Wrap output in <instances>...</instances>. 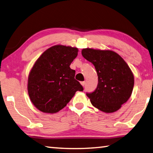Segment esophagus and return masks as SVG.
Returning a JSON list of instances; mask_svg holds the SVG:
<instances>
[{
    "label": "esophagus",
    "mask_w": 153,
    "mask_h": 153,
    "mask_svg": "<svg viewBox=\"0 0 153 153\" xmlns=\"http://www.w3.org/2000/svg\"><path fill=\"white\" fill-rule=\"evenodd\" d=\"M81 84H82V86H84L85 84V82H81Z\"/></svg>",
    "instance_id": "esophagus-1"
}]
</instances>
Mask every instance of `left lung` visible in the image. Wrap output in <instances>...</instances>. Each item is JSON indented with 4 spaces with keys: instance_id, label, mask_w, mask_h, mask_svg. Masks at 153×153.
<instances>
[{
    "instance_id": "obj_1",
    "label": "left lung",
    "mask_w": 153,
    "mask_h": 153,
    "mask_svg": "<svg viewBox=\"0 0 153 153\" xmlns=\"http://www.w3.org/2000/svg\"><path fill=\"white\" fill-rule=\"evenodd\" d=\"M82 54L94 64L98 76L97 88L86 94L91 104L105 113L120 109L131 97L134 86V76L127 63L111 50L84 48Z\"/></svg>"
}]
</instances>
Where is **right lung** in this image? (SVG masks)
I'll return each mask as SVG.
<instances>
[{"label": "right lung", "instance_id": "obj_1", "mask_svg": "<svg viewBox=\"0 0 153 153\" xmlns=\"http://www.w3.org/2000/svg\"><path fill=\"white\" fill-rule=\"evenodd\" d=\"M77 48L56 45L46 50L31 69L28 93L40 111L55 113L66 106L77 91L83 88L75 79L76 71L70 68L76 58Z\"/></svg>", "mask_w": 153, "mask_h": 153}]
</instances>
